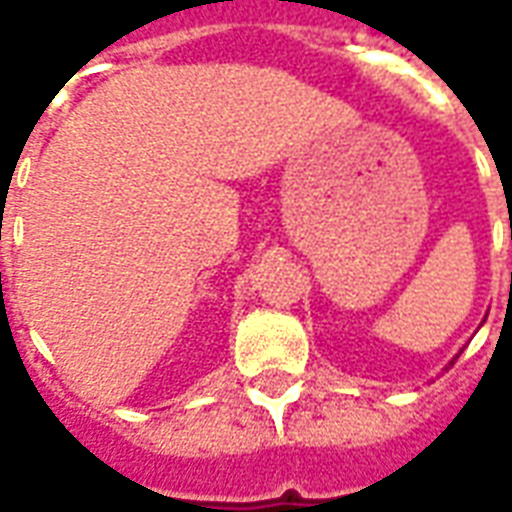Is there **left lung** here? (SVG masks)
Wrapping results in <instances>:
<instances>
[{
    "label": "left lung",
    "mask_w": 512,
    "mask_h": 512,
    "mask_svg": "<svg viewBox=\"0 0 512 512\" xmlns=\"http://www.w3.org/2000/svg\"><path fill=\"white\" fill-rule=\"evenodd\" d=\"M510 241H512V219H510ZM510 277H512V274H510ZM510 282H512V279H510Z\"/></svg>",
    "instance_id": "1"
}]
</instances>
